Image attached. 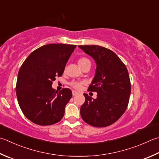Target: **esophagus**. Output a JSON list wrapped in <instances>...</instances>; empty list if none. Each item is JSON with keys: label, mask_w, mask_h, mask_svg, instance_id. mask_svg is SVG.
<instances>
[{"label": "esophagus", "mask_w": 159, "mask_h": 159, "mask_svg": "<svg viewBox=\"0 0 159 159\" xmlns=\"http://www.w3.org/2000/svg\"><path fill=\"white\" fill-rule=\"evenodd\" d=\"M78 93H79L77 92V91H73V96H75V95H77Z\"/></svg>", "instance_id": "obj_1"}]
</instances>
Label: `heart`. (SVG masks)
Listing matches in <instances>:
<instances>
[{"label":"heart","mask_w":159,"mask_h":159,"mask_svg":"<svg viewBox=\"0 0 159 159\" xmlns=\"http://www.w3.org/2000/svg\"><path fill=\"white\" fill-rule=\"evenodd\" d=\"M87 62H90V61L89 60V59L86 57H81L78 60V64L81 67L86 64ZM82 84L83 83L82 82H78V81H72L71 82H70V86L75 89H80L81 86H82Z\"/></svg>","instance_id":"b5f03b06"}]
</instances>
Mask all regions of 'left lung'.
<instances>
[{"label":"left lung","mask_w":159,"mask_h":159,"mask_svg":"<svg viewBox=\"0 0 159 159\" xmlns=\"http://www.w3.org/2000/svg\"><path fill=\"white\" fill-rule=\"evenodd\" d=\"M96 62V72L89 91L97 92L93 99L84 93L80 109L83 120L95 127L109 126L126 111L131 93V82L126 66L112 50L100 46H79Z\"/></svg>","instance_id":"left-lung-1"}]
</instances>
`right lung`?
Returning <instances> with one entry per match:
<instances>
[{"label": "right lung", "mask_w": 159, "mask_h": 159, "mask_svg": "<svg viewBox=\"0 0 159 159\" xmlns=\"http://www.w3.org/2000/svg\"><path fill=\"white\" fill-rule=\"evenodd\" d=\"M76 45L50 43L33 51L20 68L16 86L19 107L27 118L45 126L55 124L64 115L65 107L73 96L71 90L52 88L61 77Z\"/></svg>", "instance_id": "obj_1"}]
</instances>
